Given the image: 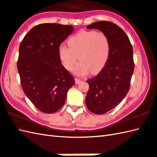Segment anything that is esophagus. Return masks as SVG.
Segmentation results:
<instances>
[{
	"label": "esophagus",
	"instance_id": "34e87169",
	"mask_svg": "<svg viewBox=\"0 0 157 157\" xmlns=\"http://www.w3.org/2000/svg\"><path fill=\"white\" fill-rule=\"evenodd\" d=\"M75 84H79V83L82 82V79H78V78H75Z\"/></svg>",
	"mask_w": 157,
	"mask_h": 157
}]
</instances>
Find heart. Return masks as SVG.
I'll return each instance as SVG.
<instances>
[{"instance_id":"heart-1","label":"heart","mask_w":157,"mask_h":157,"mask_svg":"<svg viewBox=\"0 0 157 157\" xmlns=\"http://www.w3.org/2000/svg\"><path fill=\"white\" fill-rule=\"evenodd\" d=\"M67 43L69 47L59 46L58 55L68 71H71L79 59L80 61L74 69L77 75H85L90 71L92 73H98L108 61L110 42L105 33L82 30L70 37Z\"/></svg>"}]
</instances>
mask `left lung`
Segmentation results:
<instances>
[{
	"mask_svg": "<svg viewBox=\"0 0 157 157\" xmlns=\"http://www.w3.org/2000/svg\"><path fill=\"white\" fill-rule=\"evenodd\" d=\"M86 28L100 29L110 42L107 63L97 75L87 80L90 88L86 105L93 113L102 115L117 106L128 94L134 70L133 48L124 31L112 22H94Z\"/></svg>",
	"mask_w": 157,
	"mask_h": 157,
	"instance_id": "1",
	"label": "left lung"
}]
</instances>
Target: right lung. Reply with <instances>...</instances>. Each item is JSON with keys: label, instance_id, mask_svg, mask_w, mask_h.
I'll return each mask as SVG.
<instances>
[{"label": "right lung", "instance_id": "right-lung-1", "mask_svg": "<svg viewBox=\"0 0 157 157\" xmlns=\"http://www.w3.org/2000/svg\"><path fill=\"white\" fill-rule=\"evenodd\" d=\"M73 32L72 25L42 23L30 29L19 45L17 70L23 90L43 113L59 111L75 84L58 55L59 46Z\"/></svg>", "mask_w": 157, "mask_h": 157}]
</instances>
